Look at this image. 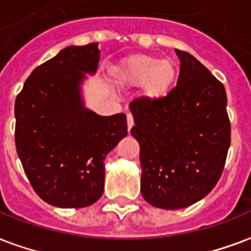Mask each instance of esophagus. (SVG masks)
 Returning <instances> with one entry per match:
<instances>
[{
    "label": "esophagus",
    "instance_id": "1",
    "mask_svg": "<svg viewBox=\"0 0 251 251\" xmlns=\"http://www.w3.org/2000/svg\"><path fill=\"white\" fill-rule=\"evenodd\" d=\"M127 127H128V131L133 127V118H132V115H129V114L127 115Z\"/></svg>",
    "mask_w": 251,
    "mask_h": 251
}]
</instances>
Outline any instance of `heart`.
<instances>
[{
  "label": "heart",
  "instance_id": "obj_1",
  "mask_svg": "<svg viewBox=\"0 0 251 251\" xmlns=\"http://www.w3.org/2000/svg\"><path fill=\"white\" fill-rule=\"evenodd\" d=\"M112 75L120 86L140 87L144 98L156 100L170 91L176 81V67L170 59L132 55L114 67Z\"/></svg>",
  "mask_w": 251,
  "mask_h": 251
}]
</instances>
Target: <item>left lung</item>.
<instances>
[{"label": "left lung", "mask_w": 251, "mask_h": 251, "mask_svg": "<svg viewBox=\"0 0 251 251\" xmlns=\"http://www.w3.org/2000/svg\"><path fill=\"white\" fill-rule=\"evenodd\" d=\"M176 86L156 100L129 104L140 144L141 194L153 207L180 209L207 196L220 179L230 123L224 85L187 52Z\"/></svg>", "instance_id": "left-lung-1"}]
</instances>
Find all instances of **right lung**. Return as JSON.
Returning a JSON list of instances; mask_svg holds the SVG:
<instances>
[{
    "mask_svg": "<svg viewBox=\"0 0 251 251\" xmlns=\"http://www.w3.org/2000/svg\"><path fill=\"white\" fill-rule=\"evenodd\" d=\"M98 43L71 46L39 65L15 99V147L35 192L60 208L94 204L104 188L106 156L126 137L127 116L85 106L82 85L95 75Z\"/></svg>",
    "mask_w": 251,
    "mask_h": 251,
    "instance_id": "obj_1",
    "label": "right lung"
}]
</instances>
